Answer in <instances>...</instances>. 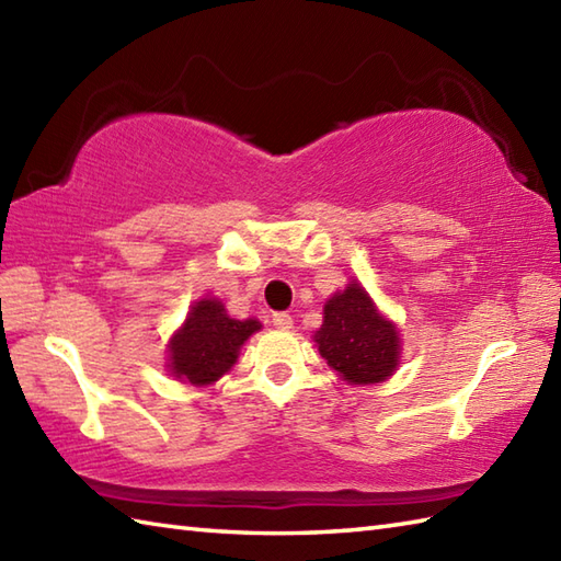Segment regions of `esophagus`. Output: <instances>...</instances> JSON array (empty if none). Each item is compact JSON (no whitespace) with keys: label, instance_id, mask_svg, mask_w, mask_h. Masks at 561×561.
<instances>
[{"label":"esophagus","instance_id":"34e87169","mask_svg":"<svg viewBox=\"0 0 561 561\" xmlns=\"http://www.w3.org/2000/svg\"><path fill=\"white\" fill-rule=\"evenodd\" d=\"M272 323H274V328H279V330H291L294 328V318L289 313H274L272 316Z\"/></svg>","mask_w":561,"mask_h":561}]
</instances>
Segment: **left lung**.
Wrapping results in <instances>:
<instances>
[{
  "mask_svg": "<svg viewBox=\"0 0 561 561\" xmlns=\"http://www.w3.org/2000/svg\"><path fill=\"white\" fill-rule=\"evenodd\" d=\"M318 352L350 386L380 383L398 368L400 335L378 313L359 282H350L323 308V325L313 335Z\"/></svg>",
  "mask_w": 561,
  "mask_h": 561,
  "instance_id": "left-lung-1",
  "label": "left lung"
}]
</instances>
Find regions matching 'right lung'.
<instances>
[{"label": "right lung", "instance_id": "right-lung-1", "mask_svg": "<svg viewBox=\"0 0 561 561\" xmlns=\"http://www.w3.org/2000/svg\"><path fill=\"white\" fill-rule=\"evenodd\" d=\"M260 328L255 318H231L219 299L197 301L169 342L171 374L183 383H214L236 364L243 342Z\"/></svg>", "mask_w": 561, "mask_h": 561}]
</instances>
